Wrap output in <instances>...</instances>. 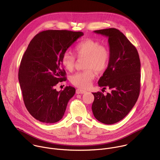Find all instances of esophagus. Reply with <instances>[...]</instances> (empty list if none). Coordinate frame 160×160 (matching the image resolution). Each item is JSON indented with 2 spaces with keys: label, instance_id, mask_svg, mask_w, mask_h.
Returning <instances> with one entry per match:
<instances>
[{
  "label": "esophagus",
  "instance_id": "34e87169",
  "mask_svg": "<svg viewBox=\"0 0 160 160\" xmlns=\"http://www.w3.org/2000/svg\"><path fill=\"white\" fill-rule=\"evenodd\" d=\"M86 92L85 90H81V89H77L76 90V93L77 94H85Z\"/></svg>",
  "mask_w": 160,
  "mask_h": 160
}]
</instances>
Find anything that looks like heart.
Listing matches in <instances>:
<instances>
[{
	"label": "heart",
	"instance_id": "1",
	"mask_svg": "<svg viewBox=\"0 0 160 160\" xmlns=\"http://www.w3.org/2000/svg\"><path fill=\"white\" fill-rule=\"evenodd\" d=\"M74 51L79 58H85V69L71 77V82L75 86L85 89L88 88L95 78V70L98 73L103 72L108 67L110 53L108 49L91 38H86L78 42L74 48ZM62 65L68 71H72L75 64V57L69 52H65L61 56Z\"/></svg>",
	"mask_w": 160,
	"mask_h": 160
}]
</instances>
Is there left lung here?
Listing matches in <instances>:
<instances>
[{"label": "left lung", "mask_w": 160, "mask_h": 160, "mask_svg": "<svg viewBox=\"0 0 160 160\" xmlns=\"http://www.w3.org/2000/svg\"><path fill=\"white\" fill-rule=\"evenodd\" d=\"M108 38L110 58L107 69L99 78L100 87L111 89L104 96L92 93V110L100 122L111 125L124 118L138 99L141 88V62L134 45L120 30L108 28L94 31Z\"/></svg>", "instance_id": "1"}]
</instances>
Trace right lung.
<instances>
[{
	"label": "right lung",
	"instance_id": "right-lung-1",
	"mask_svg": "<svg viewBox=\"0 0 160 160\" xmlns=\"http://www.w3.org/2000/svg\"><path fill=\"white\" fill-rule=\"evenodd\" d=\"M83 35L82 32L49 30L38 33L30 42L20 63L18 79L25 105L36 120L54 123L62 118L75 88L56 89L59 82L66 80L61 59Z\"/></svg>",
	"mask_w": 160,
	"mask_h": 160
}]
</instances>
